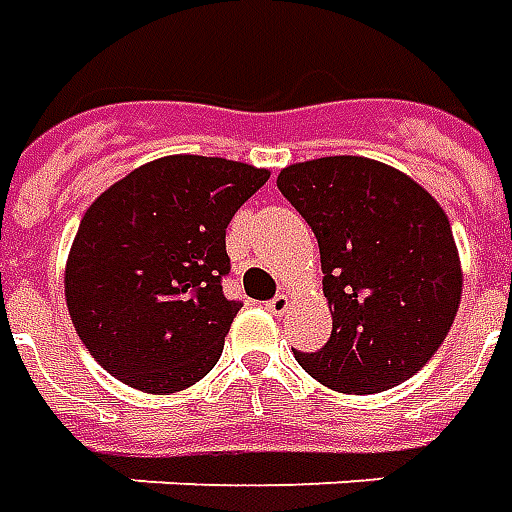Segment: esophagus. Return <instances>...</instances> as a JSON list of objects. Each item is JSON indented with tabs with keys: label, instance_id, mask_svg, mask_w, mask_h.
<instances>
[{
	"label": "esophagus",
	"instance_id": "1",
	"mask_svg": "<svg viewBox=\"0 0 512 512\" xmlns=\"http://www.w3.org/2000/svg\"><path fill=\"white\" fill-rule=\"evenodd\" d=\"M264 306H267V311H270V314H275V317H281V314H286V311H289V297H286V295H275L273 300H267Z\"/></svg>",
	"mask_w": 512,
	"mask_h": 512
}]
</instances>
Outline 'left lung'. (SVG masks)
Segmentation results:
<instances>
[{"instance_id": "1", "label": "left lung", "mask_w": 512, "mask_h": 512, "mask_svg": "<svg viewBox=\"0 0 512 512\" xmlns=\"http://www.w3.org/2000/svg\"><path fill=\"white\" fill-rule=\"evenodd\" d=\"M278 190L320 242L333 331L297 364L342 394H378L422 369L447 339L463 270L447 212L402 170L322 157L278 173Z\"/></svg>"}]
</instances>
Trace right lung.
<instances>
[{"label": "right lung", "instance_id": "1", "mask_svg": "<svg viewBox=\"0 0 512 512\" xmlns=\"http://www.w3.org/2000/svg\"><path fill=\"white\" fill-rule=\"evenodd\" d=\"M267 168L173 154L88 206L65 262L76 333L112 378L173 394L212 372L242 303L223 295L226 228Z\"/></svg>", "mask_w": 512, "mask_h": 512}]
</instances>
